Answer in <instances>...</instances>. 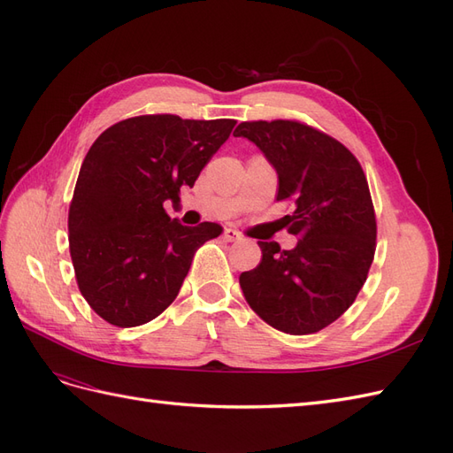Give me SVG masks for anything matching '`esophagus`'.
I'll list each match as a JSON object with an SVG mask.
<instances>
[{"instance_id": "34e87169", "label": "esophagus", "mask_w": 453, "mask_h": 453, "mask_svg": "<svg viewBox=\"0 0 453 453\" xmlns=\"http://www.w3.org/2000/svg\"><path fill=\"white\" fill-rule=\"evenodd\" d=\"M223 236H225L226 242H240L242 240V234H240L238 230H234V228H225Z\"/></svg>"}]
</instances>
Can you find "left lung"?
Masks as SVG:
<instances>
[{
  "label": "left lung",
  "instance_id": "8db88e82",
  "mask_svg": "<svg viewBox=\"0 0 453 453\" xmlns=\"http://www.w3.org/2000/svg\"><path fill=\"white\" fill-rule=\"evenodd\" d=\"M236 138L253 142L278 172V202L293 203L295 250L258 242L263 258L240 287L260 319L287 334H313L357 298L376 251V213L351 150L298 120H250Z\"/></svg>",
  "mask_w": 453,
  "mask_h": 453
}]
</instances>
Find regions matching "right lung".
<instances>
[{
  "label": "right lung",
  "mask_w": 453,
  "mask_h": 453,
  "mask_svg": "<svg viewBox=\"0 0 453 453\" xmlns=\"http://www.w3.org/2000/svg\"><path fill=\"white\" fill-rule=\"evenodd\" d=\"M234 119L142 115L100 134L81 166L67 217L81 295L120 328L155 319L180 293L217 223L183 226L164 202H180L234 128Z\"/></svg>",
  "instance_id": "obj_1"
}]
</instances>
